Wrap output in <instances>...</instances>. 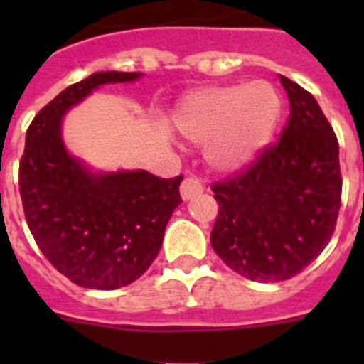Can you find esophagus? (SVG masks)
I'll list each match as a JSON object with an SVG mask.
<instances>
[{"mask_svg": "<svg viewBox=\"0 0 364 364\" xmlns=\"http://www.w3.org/2000/svg\"><path fill=\"white\" fill-rule=\"evenodd\" d=\"M202 193H204V185H202V181H200L198 177H194V176L185 177V181L181 183L183 200H191Z\"/></svg>", "mask_w": 364, "mask_h": 364, "instance_id": "1", "label": "esophagus"}]
</instances>
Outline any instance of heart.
Wrapping results in <instances>:
<instances>
[{
    "mask_svg": "<svg viewBox=\"0 0 364 364\" xmlns=\"http://www.w3.org/2000/svg\"><path fill=\"white\" fill-rule=\"evenodd\" d=\"M282 98L270 82H234L198 88L177 107L183 136L205 145V159L219 171L249 166L274 136Z\"/></svg>",
    "mask_w": 364,
    "mask_h": 364,
    "instance_id": "heart-1",
    "label": "heart"
}]
</instances>
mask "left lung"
Listing matches in <instances>:
<instances>
[{
	"label": "left lung",
	"mask_w": 364,
	"mask_h": 364,
	"mask_svg": "<svg viewBox=\"0 0 364 364\" xmlns=\"http://www.w3.org/2000/svg\"><path fill=\"white\" fill-rule=\"evenodd\" d=\"M291 115L277 141L238 173L215 181L211 245L251 282L300 274L331 242L342 202L338 139L308 90L279 75Z\"/></svg>",
	"instance_id": "8db88e82"
}]
</instances>
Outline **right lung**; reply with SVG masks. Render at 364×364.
Wrapping results in <instances>:
<instances>
[{
    "label": "right lung",
    "mask_w": 364,
    "mask_h": 364,
    "mask_svg": "<svg viewBox=\"0 0 364 364\" xmlns=\"http://www.w3.org/2000/svg\"><path fill=\"white\" fill-rule=\"evenodd\" d=\"M139 73L100 71L62 90L26 132L18 187L24 217L41 253L75 285L100 291L124 287L147 270L181 204L183 176L162 179L145 170L94 176L68 154L60 122L105 82Z\"/></svg>",
    "instance_id": "1"
}]
</instances>
